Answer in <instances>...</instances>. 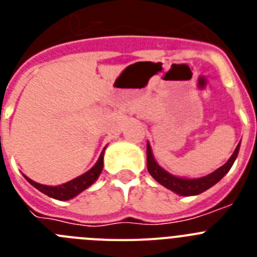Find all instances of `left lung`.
Masks as SVG:
<instances>
[{"instance_id":"8db88e82","label":"left lung","mask_w":257,"mask_h":257,"mask_svg":"<svg viewBox=\"0 0 257 257\" xmlns=\"http://www.w3.org/2000/svg\"><path fill=\"white\" fill-rule=\"evenodd\" d=\"M239 144L237 145L234 153L231 154V157L229 158V161L225 165H222L220 169H217L216 171H213L212 174L199 179L176 178L174 175L165 171V170H163L161 166H158V163L154 161L153 154H152L151 145L149 144H147V167H148L149 174H151L158 183L162 184L163 187L167 188V189L178 193L180 196H197V194L207 190L208 188L215 185L217 181H220L224 178V175L230 170V167L233 166V163H234L235 158H237L238 152H239Z\"/></svg>"}]
</instances>
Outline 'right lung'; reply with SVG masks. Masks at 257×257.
<instances>
[{
  "mask_svg": "<svg viewBox=\"0 0 257 257\" xmlns=\"http://www.w3.org/2000/svg\"><path fill=\"white\" fill-rule=\"evenodd\" d=\"M103 158H104V151L101 152L100 157L97 162L95 163V166L92 167L90 171H87L86 174L81 175L78 178L73 179V180L68 181V183L63 184V185H59V187H47V185H42V184H38L36 181L31 180L26 176L27 180L33 185L35 188H37L40 192H42L46 196L51 197V198L59 199V201H68V199L73 198L77 194L85 190L86 188H88L99 178L101 170H103Z\"/></svg>",
  "mask_w": 257,
  "mask_h": 257,
  "instance_id": "right-lung-1",
  "label": "right lung"
}]
</instances>
